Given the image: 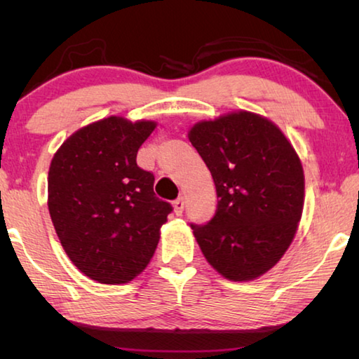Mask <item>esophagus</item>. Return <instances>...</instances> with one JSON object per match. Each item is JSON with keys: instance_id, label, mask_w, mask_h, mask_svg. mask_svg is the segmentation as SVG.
Segmentation results:
<instances>
[{"instance_id": "1", "label": "esophagus", "mask_w": 359, "mask_h": 359, "mask_svg": "<svg viewBox=\"0 0 359 359\" xmlns=\"http://www.w3.org/2000/svg\"><path fill=\"white\" fill-rule=\"evenodd\" d=\"M184 208H185V199H184V196H180V198H177L174 201V212L177 215H180L182 212H184Z\"/></svg>"}]
</instances>
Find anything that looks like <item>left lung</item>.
Here are the masks:
<instances>
[{
	"label": "left lung",
	"mask_w": 359,
	"mask_h": 359,
	"mask_svg": "<svg viewBox=\"0 0 359 359\" xmlns=\"http://www.w3.org/2000/svg\"><path fill=\"white\" fill-rule=\"evenodd\" d=\"M188 137L220 198L208 223L190 224L194 238L223 277L257 278L283 257L301 220L299 158L272 121L245 111L196 123Z\"/></svg>",
	"instance_id": "left-lung-1"
}]
</instances>
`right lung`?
<instances>
[{
  "label": "right lung",
  "mask_w": 359,
  "mask_h": 359,
  "mask_svg": "<svg viewBox=\"0 0 359 359\" xmlns=\"http://www.w3.org/2000/svg\"><path fill=\"white\" fill-rule=\"evenodd\" d=\"M154 121L109 117L76 131L48 169V212L66 255L100 283H126L145 269L172 205L154 191L137 150Z\"/></svg>",
  "instance_id": "right-lung-1"
}]
</instances>
